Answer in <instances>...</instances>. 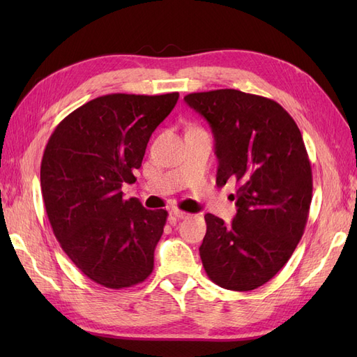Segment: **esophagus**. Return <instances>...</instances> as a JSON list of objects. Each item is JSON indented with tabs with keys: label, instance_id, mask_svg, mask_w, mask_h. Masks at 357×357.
<instances>
[{
	"label": "esophagus",
	"instance_id": "1",
	"mask_svg": "<svg viewBox=\"0 0 357 357\" xmlns=\"http://www.w3.org/2000/svg\"><path fill=\"white\" fill-rule=\"evenodd\" d=\"M172 214H174L177 219H186V218H189V213L183 211V210H178V208H174V210H172Z\"/></svg>",
	"mask_w": 357,
	"mask_h": 357
}]
</instances>
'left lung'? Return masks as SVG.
Segmentation results:
<instances>
[{
  "label": "left lung",
  "instance_id": "1",
  "mask_svg": "<svg viewBox=\"0 0 357 357\" xmlns=\"http://www.w3.org/2000/svg\"><path fill=\"white\" fill-rule=\"evenodd\" d=\"M185 101L211 126L215 185H238L231 225L205 214L204 269L223 289H257L286 265L305 229L312 172L304 139L283 107L261 95L218 89L189 93Z\"/></svg>",
  "mask_w": 357,
  "mask_h": 357
}]
</instances>
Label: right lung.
Instances as JSON below:
<instances>
[{"mask_svg": "<svg viewBox=\"0 0 357 357\" xmlns=\"http://www.w3.org/2000/svg\"><path fill=\"white\" fill-rule=\"evenodd\" d=\"M178 92L110 93L70 113L41 159V195L62 250L80 271L109 289L152 274L168 213L125 199L149 138L174 109Z\"/></svg>", "mask_w": 357, "mask_h": 357, "instance_id": "right-lung-1", "label": "right lung"}]
</instances>
